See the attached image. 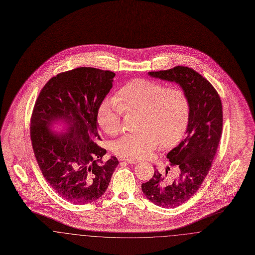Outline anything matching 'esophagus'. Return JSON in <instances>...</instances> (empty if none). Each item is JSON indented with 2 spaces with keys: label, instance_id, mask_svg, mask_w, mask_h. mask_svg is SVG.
Listing matches in <instances>:
<instances>
[{
  "label": "esophagus",
  "instance_id": "obj_1",
  "mask_svg": "<svg viewBox=\"0 0 255 255\" xmlns=\"http://www.w3.org/2000/svg\"><path fill=\"white\" fill-rule=\"evenodd\" d=\"M120 160L126 161V162H128V163H133V164H135V163H138V162H139L137 159H133V158H120Z\"/></svg>",
  "mask_w": 255,
  "mask_h": 255
}]
</instances>
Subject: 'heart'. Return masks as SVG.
<instances>
[{"mask_svg": "<svg viewBox=\"0 0 255 255\" xmlns=\"http://www.w3.org/2000/svg\"><path fill=\"white\" fill-rule=\"evenodd\" d=\"M123 111L141 112V132L127 133L116 140L113 152L122 158H142L159 144L172 147L182 139L189 122L190 106L180 88L138 78L123 86L116 97H107L100 103L98 126L108 134L119 133Z\"/></svg>", "mask_w": 255, "mask_h": 255, "instance_id": "1", "label": "heart"}]
</instances>
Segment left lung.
<instances>
[{"mask_svg":"<svg viewBox=\"0 0 255 255\" xmlns=\"http://www.w3.org/2000/svg\"><path fill=\"white\" fill-rule=\"evenodd\" d=\"M148 75L174 82L182 88L189 101L190 115L185 137L167 154L171 165L179 168L174 181L165 180L155 168L151 180L141 184L146 198L157 206H181L200 188L216 155L223 130V108L218 93L194 70L177 66ZM169 167L166 169L168 173Z\"/></svg>","mask_w":255,"mask_h":255,"instance_id":"1","label":"left lung"}]
</instances>
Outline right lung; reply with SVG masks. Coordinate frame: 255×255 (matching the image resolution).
I'll list each match as a JSON object with an SVG mask.
<instances>
[{
    "label": "right lung",
    "instance_id": "add662e5",
    "mask_svg": "<svg viewBox=\"0 0 255 255\" xmlns=\"http://www.w3.org/2000/svg\"><path fill=\"white\" fill-rule=\"evenodd\" d=\"M115 73L77 68L49 79L37 98L30 122L32 148L46 181L66 201L85 205L105 193L119 164L101 160L97 112Z\"/></svg>",
    "mask_w": 255,
    "mask_h": 255
}]
</instances>
